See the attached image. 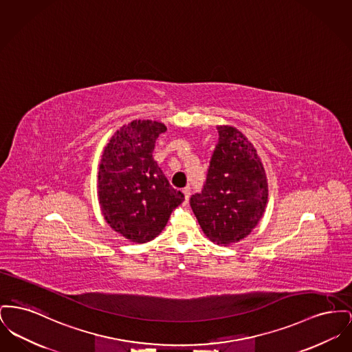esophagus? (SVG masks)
Segmentation results:
<instances>
[{
  "instance_id": "esophagus-1",
  "label": "esophagus",
  "mask_w": 352,
  "mask_h": 352,
  "mask_svg": "<svg viewBox=\"0 0 352 352\" xmlns=\"http://www.w3.org/2000/svg\"><path fill=\"white\" fill-rule=\"evenodd\" d=\"M182 191H184V194H185V201L187 202V201H188V198H190V188H188V187H185Z\"/></svg>"
}]
</instances>
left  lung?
Returning a JSON list of instances; mask_svg holds the SVG:
<instances>
[{"mask_svg":"<svg viewBox=\"0 0 352 352\" xmlns=\"http://www.w3.org/2000/svg\"><path fill=\"white\" fill-rule=\"evenodd\" d=\"M206 182L190 205L207 238L228 246L246 238L267 204V179L255 147L232 126H218Z\"/></svg>","mask_w":352,"mask_h":352,"instance_id":"left-lung-1","label":"left lung"}]
</instances>
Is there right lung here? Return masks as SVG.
<instances>
[{
	"label": "right lung",
	"mask_w": 352,
	"mask_h": 352,
	"mask_svg": "<svg viewBox=\"0 0 352 352\" xmlns=\"http://www.w3.org/2000/svg\"><path fill=\"white\" fill-rule=\"evenodd\" d=\"M166 126L133 121L104 147L98 173V199L106 222L131 242L146 243L165 228L185 195L171 186L153 151Z\"/></svg>",
	"instance_id": "add662e5"
}]
</instances>
